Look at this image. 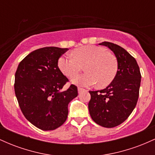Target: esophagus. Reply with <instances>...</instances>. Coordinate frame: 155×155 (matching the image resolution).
Returning a JSON list of instances; mask_svg holds the SVG:
<instances>
[{
    "mask_svg": "<svg viewBox=\"0 0 155 155\" xmlns=\"http://www.w3.org/2000/svg\"><path fill=\"white\" fill-rule=\"evenodd\" d=\"M85 90H84V89H83V88L78 87V92H79V94H80V93H81V92H84V91H85Z\"/></svg>",
    "mask_w": 155,
    "mask_h": 155,
    "instance_id": "esophagus-1",
    "label": "esophagus"
}]
</instances>
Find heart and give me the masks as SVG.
Returning <instances> with one entry per match:
<instances>
[{
	"instance_id": "1",
	"label": "heart",
	"mask_w": 155,
	"mask_h": 155,
	"mask_svg": "<svg viewBox=\"0 0 155 155\" xmlns=\"http://www.w3.org/2000/svg\"><path fill=\"white\" fill-rule=\"evenodd\" d=\"M73 54L74 57H60L58 67L64 75L71 77L85 65V71L87 73L73 76L71 81L74 84L90 87L97 82L99 87H106L114 79L118 71V62L116 56L105 48L85 46L75 49Z\"/></svg>"
}]
</instances>
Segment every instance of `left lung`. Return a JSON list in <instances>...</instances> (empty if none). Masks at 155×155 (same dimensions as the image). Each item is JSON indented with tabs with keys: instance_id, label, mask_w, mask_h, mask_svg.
Wrapping results in <instances>:
<instances>
[{
	"instance_id": "obj_1",
	"label": "left lung",
	"mask_w": 155,
	"mask_h": 155,
	"mask_svg": "<svg viewBox=\"0 0 155 155\" xmlns=\"http://www.w3.org/2000/svg\"><path fill=\"white\" fill-rule=\"evenodd\" d=\"M118 62V71L112 82L104 90L89 91L88 104L92 120L104 127H114L127 119L136 107L139 95L141 75L136 59L120 46L104 41Z\"/></svg>"
}]
</instances>
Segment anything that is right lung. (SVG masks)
Wrapping results in <instances>:
<instances>
[{"label": "right lung", "mask_w": 155, "mask_h": 155, "mask_svg": "<svg viewBox=\"0 0 155 155\" xmlns=\"http://www.w3.org/2000/svg\"><path fill=\"white\" fill-rule=\"evenodd\" d=\"M67 48L44 47L32 51L19 64L15 91L25 118L42 130H53L67 120L68 106L78 95L71 84L62 91L68 79L58 68V60Z\"/></svg>", "instance_id": "obj_1"}]
</instances>
